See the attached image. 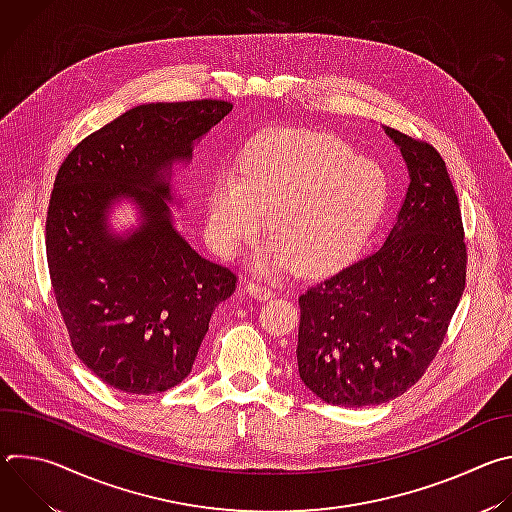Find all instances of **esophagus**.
<instances>
[{"instance_id":"esophagus-1","label":"esophagus","mask_w":512,"mask_h":512,"mask_svg":"<svg viewBox=\"0 0 512 512\" xmlns=\"http://www.w3.org/2000/svg\"><path fill=\"white\" fill-rule=\"evenodd\" d=\"M247 294L255 300H269L275 296L269 287H263L259 283H247Z\"/></svg>"}]
</instances>
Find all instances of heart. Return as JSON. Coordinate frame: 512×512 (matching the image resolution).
Listing matches in <instances>:
<instances>
[{
    "mask_svg": "<svg viewBox=\"0 0 512 512\" xmlns=\"http://www.w3.org/2000/svg\"><path fill=\"white\" fill-rule=\"evenodd\" d=\"M389 184L371 160L354 158L332 135L275 129L247 145L235 172L218 176L206 196L214 245L235 255L253 241L267 216L273 243L253 255V269L271 275L291 263L320 275L342 265L375 229Z\"/></svg>",
    "mask_w": 512,
    "mask_h": 512,
    "instance_id": "1",
    "label": "heart"
}]
</instances>
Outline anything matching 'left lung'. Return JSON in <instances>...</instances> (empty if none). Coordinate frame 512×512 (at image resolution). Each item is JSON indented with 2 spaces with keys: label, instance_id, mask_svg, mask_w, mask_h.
I'll use <instances>...</instances> for the list:
<instances>
[{
  "label": "left lung",
  "instance_id": "8db88e82",
  "mask_svg": "<svg viewBox=\"0 0 512 512\" xmlns=\"http://www.w3.org/2000/svg\"><path fill=\"white\" fill-rule=\"evenodd\" d=\"M383 129L409 172L395 225L377 251L300 296V379L330 405H381L415 385L466 285L462 214L446 162L429 143Z\"/></svg>",
  "mask_w": 512,
  "mask_h": 512
}]
</instances>
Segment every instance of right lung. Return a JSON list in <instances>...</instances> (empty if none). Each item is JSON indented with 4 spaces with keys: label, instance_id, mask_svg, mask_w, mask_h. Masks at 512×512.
<instances>
[{
    "label": "right lung",
    "instance_id": "obj_1",
    "mask_svg": "<svg viewBox=\"0 0 512 512\" xmlns=\"http://www.w3.org/2000/svg\"><path fill=\"white\" fill-rule=\"evenodd\" d=\"M233 111L227 101L139 105L83 139L62 162L46 216L54 298L72 348L101 381L131 395L180 385L214 308L237 277L200 257L174 225V168ZM121 201L138 223L115 232Z\"/></svg>",
    "mask_w": 512,
    "mask_h": 512
}]
</instances>
